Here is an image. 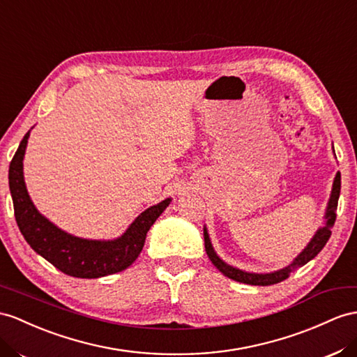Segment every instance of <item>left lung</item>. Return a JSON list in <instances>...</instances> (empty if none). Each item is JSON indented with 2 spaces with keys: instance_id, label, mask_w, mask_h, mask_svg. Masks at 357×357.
<instances>
[{
  "instance_id": "1",
  "label": "left lung",
  "mask_w": 357,
  "mask_h": 357,
  "mask_svg": "<svg viewBox=\"0 0 357 357\" xmlns=\"http://www.w3.org/2000/svg\"><path fill=\"white\" fill-rule=\"evenodd\" d=\"M340 193H341V173L337 172L335 181H333V188H332V195L331 199H328L327 204V209H326V225L323 227H319L317 231V234L314 235V238L310 240V243L306 245L305 250L301 252L298 257L292 261L288 267L278 270L274 273H266V274H258V273H248L238 270L235 267L227 266L226 262H223L220 258L217 257V253L213 249L211 240H209V235L206 227H204V238H205V250L208 258L211 259V262L214 266L220 270L225 276H227L232 280L241 282V283H248V285H259V287H267V285H274V283H279L282 280H285L287 278H289V274L297 270L298 267H303L305 264H307L310 259H314L317 255L323 250V248L326 245V243L328 241L332 235V226L335 223V209L337 206V199H340Z\"/></svg>"
}]
</instances>
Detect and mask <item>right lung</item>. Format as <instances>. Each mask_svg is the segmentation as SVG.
<instances>
[{"instance_id":"1","label":"right lung","mask_w":357,"mask_h":357,"mask_svg":"<svg viewBox=\"0 0 357 357\" xmlns=\"http://www.w3.org/2000/svg\"><path fill=\"white\" fill-rule=\"evenodd\" d=\"M29 137L30 131L24 135L8 167V187L13 199L15 218L25 241L36 253L68 276L96 279L130 267L139 258L146 234L169 206L172 199L146 209L122 236L112 241L84 240L66 234L36 209L26 191L22 161Z\"/></svg>"}]
</instances>
